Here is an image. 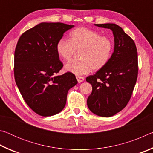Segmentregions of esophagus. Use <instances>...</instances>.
<instances>
[{"mask_svg":"<svg viewBox=\"0 0 153 153\" xmlns=\"http://www.w3.org/2000/svg\"><path fill=\"white\" fill-rule=\"evenodd\" d=\"M76 79L77 80V82H78V83H81L84 80V77H82V76H77Z\"/></svg>","mask_w":153,"mask_h":153,"instance_id":"34e87169","label":"esophagus"}]
</instances>
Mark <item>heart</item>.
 I'll list each match as a JSON object with an SVG mask.
<instances>
[{"label":"heart","instance_id":"obj_1","mask_svg":"<svg viewBox=\"0 0 153 153\" xmlns=\"http://www.w3.org/2000/svg\"><path fill=\"white\" fill-rule=\"evenodd\" d=\"M70 40L61 38L56 44V51L64 60H69L80 50V60H71L65 69L75 75L88 74L104 67L109 61L113 51V42L109 37L101 36L97 31L78 27L69 33Z\"/></svg>","mask_w":153,"mask_h":153}]
</instances>
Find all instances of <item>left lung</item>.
Returning <instances> with one entry per match:
<instances>
[{
	"mask_svg": "<svg viewBox=\"0 0 153 153\" xmlns=\"http://www.w3.org/2000/svg\"><path fill=\"white\" fill-rule=\"evenodd\" d=\"M94 25L112 31L115 46L108 63L86 77L92 86L87 105L95 115L108 117L125 108L130 99L138 77V53L134 40L119 25Z\"/></svg>",
	"mask_w": 153,
	"mask_h": 153,
	"instance_id": "8db88e82",
	"label": "left lung"
}]
</instances>
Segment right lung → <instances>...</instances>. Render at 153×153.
Returning a JSON list of instances; mask_svg holds the SVG:
<instances>
[{"instance_id": "add662e5", "label": "right lung", "mask_w": 153, "mask_h": 153, "mask_svg": "<svg viewBox=\"0 0 153 153\" xmlns=\"http://www.w3.org/2000/svg\"><path fill=\"white\" fill-rule=\"evenodd\" d=\"M74 27L63 23H40L23 33L15 48V82L27 105L43 117L60 113L68 90L77 84L70 72L56 76L63 66L56 44Z\"/></svg>"}]
</instances>
